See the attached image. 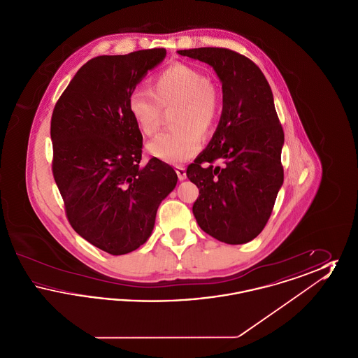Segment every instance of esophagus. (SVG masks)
<instances>
[{
  "instance_id": "1",
  "label": "esophagus",
  "mask_w": 358,
  "mask_h": 358,
  "mask_svg": "<svg viewBox=\"0 0 358 358\" xmlns=\"http://www.w3.org/2000/svg\"><path fill=\"white\" fill-rule=\"evenodd\" d=\"M174 171L177 173V177H178V180H185V177H187V171H185V168L184 166H174Z\"/></svg>"
}]
</instances>
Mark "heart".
<instances>
[{
  "label": "heart",
  "instance_id": "heart-1",
  "mask_svg": "<svg viewBox=\"0 0 358 358\" xmlns=\"http://www.w3.org/2000/svg\"><path fill=\"white\" fill-rule=\"evenodd\" d=\"M169 129L149 142V153L161 161L184 162L201 149L222 117L220 88L201 69L173 63L154 75L150 91L136 88L129 96V111L138 130L146 136L157 133L162 108L173 107Z\"/></svg>",
  "mask_w": 358,
  "mask_h": 358
}]
</instances>
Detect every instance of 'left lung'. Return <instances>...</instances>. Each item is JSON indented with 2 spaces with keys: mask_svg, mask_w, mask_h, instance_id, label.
I'll return each instance as SVG.
<instances>
[{
  "mask_svg": "<svg viewBox=\"0 0 358 358\" xmlns=\"http://www.w3.org/2000/svg\"><path fill=\"white\" fill-rule=\"evenodd\" d=\"M178 53L212 66L222 85L217 130L187 169L200 190L193 215L212 238L248 243L268 222L285 176V133L271 87L252 60L232 50L205 47Z\"/></svg>",
  "mask_w": 358,
  "mask_h": 358,
  "instance_id": "left-lung-1",
  "label": "left lung"
}]
</instances>
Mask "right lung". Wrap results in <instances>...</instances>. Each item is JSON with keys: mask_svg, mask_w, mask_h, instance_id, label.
Here are the masks:
<instances>
[{"mask_svg": "<svg viewBox=\"0 0 358 358\" xmlns=\"http://www.w3.org/2000/svg\"><path fill=\"white\" fill-rule=\"evenodd\" d=\"M165 48L96 56L76 72L51 118L52 173L71 227L111 255L142 245L157 209L177 184L171 165L153 157L145 166L142 134L129 96Z\"/></svg>", "mask_w": 358, "mask_h": 358, "instance_id": "1", "label": "right lung"}]
</instances>
